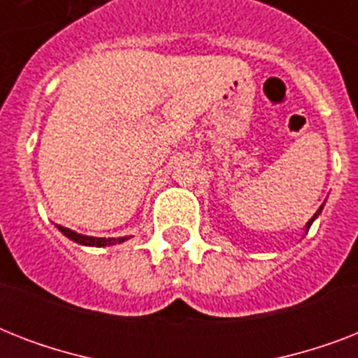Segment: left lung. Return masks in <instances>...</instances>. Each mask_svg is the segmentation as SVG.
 <instances>
[{
	"label": "left lung",
	"instance_id": "8db88e82",
	"mask_svg": "<svg viewBox=\"0 0 358 358\" xmlns=\"http://www.w3.org/2000/svg\"><path fill=\"white\" fill-rule=\"evenodd\" d=\"M322 210H323V206H320V210H317V212L314 213V215H312V219H310V221H308V223H306V227H305V234H306V232H308V229H310V224L314 223V221H316V219H317V215H320V213H322Z\"/></svg>",
	"mask_w": 358,
	"mask_h": 358
}]
</instances>
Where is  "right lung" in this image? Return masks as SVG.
<instances>
[{"instance_id":"add662e5","label":"right lung","mask_w":358,"mask_h":358,"mask_svg":"<svg viewBox=\"0 0 358 358\" xmlns=\"http://www.w3.org/2000/svg\"><path fill=\"white\" fill-rule=\"evenodd\" d=\"M57 229L63 232L64 236L69 239H72V241H76V243L80 245H87V247H109V245H117V243H122V241H126V239H129L128 236H124V238H94V236H83V234H78V232H74V230L70 229H64V227H61V224H57Z\"/></svg>"}]
</instances>
